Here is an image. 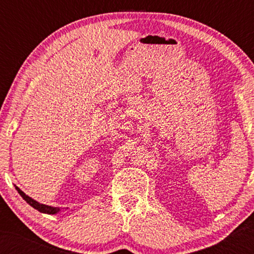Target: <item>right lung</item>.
Instances as JSON below:
<instances>
[{"instance_id":"add662e5","label":"right lung","mask_w":254,"mask_h":254,"mask_svg":"<svg viewBox=\"0 0 254 254\" xmlns=\"http://www.w3.org/2000/svg\"><path fill=\"white\" fill-rule=\"evenodd\" d=\"M15 189H16V190H17V192L20 194V196L23 197V198L25 199V201L30 205V206L36 208L37 210H39L40 213L52 214V215H53V214H57V213L60 212V208H59V207H53V206H49V205L41 204V203H39V202H37L36 199L31 198V197L28 196V195H26V194H25L23 191H21L18 187L15 186Z\"/></svg>"}]
</instances>
